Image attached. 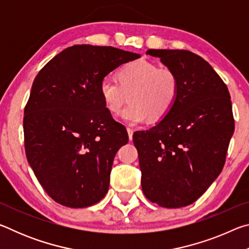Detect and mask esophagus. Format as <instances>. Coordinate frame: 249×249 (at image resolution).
Instances as JSON below:
<instances>
[{
    "mask_svg": "<svg viewBox=\"0 0 249 249\" xmlns=\"http://www.w3.org/2000/svg\"><path fill=\"white\" fill-rule=\"evenodd\" d=\"M127 133H128V137H129V141L133 140V133L134 130L130 128V127H127Z\"/></svg>",
    "mask_w": 249,
    "mask_h": 249,
    "instance_id": "34e87169",
    "label": "esophagus"
}]
</instances>
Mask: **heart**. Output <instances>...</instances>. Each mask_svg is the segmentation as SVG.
Returning a JSON list of instances; mask_svg holds the SVG:
<instances>
[{
	"label": "heart",
	"mask_w": 249,
	"mask_h": 249,
	"mask_svg": "<svg viewBox=\"0 0 249 249\" xmlns=\"http://www.w3.org/2000/svg\"><path fill=\"white\" fill-rule=\"evenodd\" d=\"M117 79L104 78L100 95L112 115L119 114L129 95V105L123 112V119L129 124L142 123L147 117L150 121L163 119L178 99V75L155 62L142 59L126 64L117 72Z\"/></svg>",
	"instance_id": "heart-1"
}]
</instances>
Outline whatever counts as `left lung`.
I'll return each mask as SVG.
<instances>
[{"mask_svg": "<svg viewBox=\"0 0 249 249\" xmlns=\"http://www.w3.org/2000/svg\"><path fill=\"white\" fill-rule=\"evenodd\" d=\"M146 53L175 71L180 89L159 123L133 135L142 192L162 208H182L199 199L224 167L234 133L231 95L209 62L189 50Z\"/></svg>", "mask_w": 249, "mask_h": 249, "instance_id": "1", "label": "left lung"}]
</instances>
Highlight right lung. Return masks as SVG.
Segmentation results:
<instances>
[{"instance_id": "add662e5", "label": "right lung", "mask_w": 249, "mask_h": 249, "mask_svg": "<svg viewBox=\"0 0 249 249\" xmlns=\"http://www.w3.org/2000/svg\"><path fill=\"white\" fill-rule=\"evenodd\" d=\"M140 54L107 46L74 45L54 56L34 80L24 109L25 151L47 195L68 208H88L107 193L113 160L128 142L100 83Z\"/></svg>"}]
</instances>
